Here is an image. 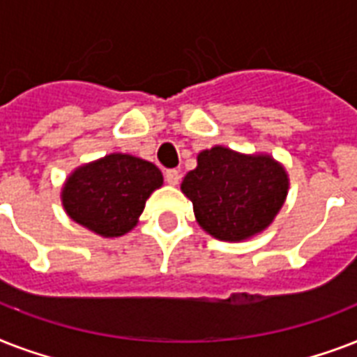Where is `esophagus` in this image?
Masks as SVG:
<instances>
[{"label": "esophagus", "mask_w": 357, "mask_h": 357, "mask_svg": "<svg viewBox=\"0 0 357 357\" xmlns=\"http://www.w3.org/2000/svg\"><path fill=\"white\" fill-rule=\"evenodd\" d=\"M165 179H167V183H170V185H178L179 183V172L178 170H167V172H165Z\"/></svg>", "instance_id": "34e87169"}]
</instances>
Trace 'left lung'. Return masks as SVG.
Instances as JSON below:
<instances>
[{
    "mask_svg": "<svg viewBox=\"0 0 357 357\" xmlns=\"http://www.w3.org/2000/svg\"><path fill=\"white\" fill-rule=\"evenodd\" d=\"M196 168L181 181L206 234L226 243H243L263 234L289 192V174L268 153H241L213 146L196 157Z\"/></svg>",
    "mask_w": 357,
    "mask_h": 357,
    "instance_id": "8db88e82",
    "label": "left lung"
}]
</instances>
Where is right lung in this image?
<instances>
[{"label":"right lung","instance_id":"right-lung-1","mask_svg":"<svg viewBox=\"0 0 357 357\" xmlns=\"http://www.w3.org/2000/svg\"><path fill=\"white\" fill-rule=\"evenodd\" d=\"M162 187L161 170L129 153H109L70 172L61 202L74 222L100 237L129 234L139 224L146 200Z\"/></svg>","mask_w":357,"mask_h":357}]
</instances>
